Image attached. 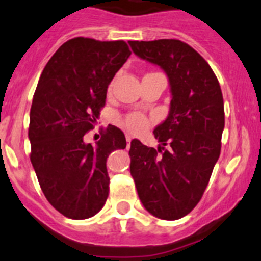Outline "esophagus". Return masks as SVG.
Segmentation results:
<instances>
[{
  "instance_id": "esophagus-1",
  "label": "esophagus",
  "mask_w": 261,
  "mask_h": 261,
  "mask_svg": "<svg viewBox=\"0 0 261 261\" xmlns=\"http://www.w3.org/2000/svg\"><path fill=\"white\" fill-rule=\"evenodd\" d=\"M125 139H127L128 147H129V144H130V141H132V136H130V134H125Z\"/></svg>"
}]
</instances>
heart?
<instances>
[{"label":"heart","instance_id":"heart-1","mask_svg":"<svg viewBox=\"0 0 261 261\" xmlns=\"http://www.w3.org/2000/svg\"><path fill=\"white\" fill-rule=\"evenodd\" d=\"M147 124L148 122H147L146 117L142 115L141 113H130L123 120V125L132 133H138V132L146 129Z\"/></svg>","mask_w":261,"mask_h":261}]
</instances>
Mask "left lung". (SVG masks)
Listing matches in <instances>:
<instances>
[{"instance_id": "1", "label": "left lung", "mask_w": 261, "mask_h": 261, "mask_svg": "<svg viewBox=\"0 0 261 261\" xmlns=\"http://www.w3.org/2000/svg\"><path fill=\"white\" fill-rule=\"evenodd\" d=\"M139 58L160 66L171 102L153 129L157 149L130 142V175L152 216L179 219L199 203L221 153L223 96L215 72L197 50L176 39L128 42Z\"/></svg>"}]
</instances>
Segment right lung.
I'll list each match as a JSON object with an SVG mask.
<instances>
[{
	"label": "right lung",
	"mask_w": 261,
	"mask_h": 261,
	"mask_svg": "<svg viewBox=\"0 0 261 261\" xmlns=\"http://www.w3.org/2000/svg\"><path fill=\"white\" fill-rule=\"evenodd\" d=\"M129 56L123 40L73 38L59 46L38 82L30 160L48 202L68 218L92 217L107 202V159L125 148L124 133L109 125L95 146L85 143L84 136L94 128L108 86Z\"/></svg>",
	"instance_id": "right-lung-1"
}]
</instances>
